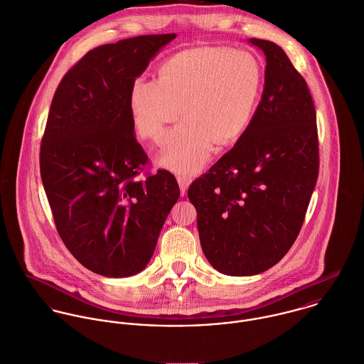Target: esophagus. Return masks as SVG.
I'll return each instance as SVG.
<instances>
[{"label": "esophagus", "instance_id": "esophagus-1", "mask_svg": "<svg viewBox=\"0 0 364 364\" xmlns=\"http://www.w3.org/2000/svg\"><path fill=\"white\" fill-rule=\"evenodd\" d=\"M177 181H178V186H180L181 194L184 196V194L187 193L188 186L191 184V177H190V176H186V174H178V176H177Z\"/></svg>", "mask_w": 364, "mask_h": 364}]
</instances>
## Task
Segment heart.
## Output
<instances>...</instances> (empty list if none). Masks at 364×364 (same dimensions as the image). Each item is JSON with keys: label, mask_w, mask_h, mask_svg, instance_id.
<instances>
[{"label": "heart", "mask_w": 364, "mask_h": 364, "mask_svg": "<svg viewBox=\"0 0 364 364\" xmlns=\"http://www.w3.org/2000/svg\"><path fill=\"white\" fill-rule=\"evenodd\" d=\"M262 88L257 59L245 50L201 46L173 55L159 80L138 77L129 101L136 132L160 144L180 112L159 161L176 171L194 173L211 156L214 144L240 136L253 117Z\"/></svg>", "instance_id": "1"}]
</instances>
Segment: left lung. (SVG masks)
Wrapping results in <instances>:
<instances>
[{
	"label": "left lung",
	"instance_id": "8db88e82",
	"mask_svg": "<svg viewBox=\"0 0 364 364\" xmlns=\"http://www.w3.org/2000/svg\"><path fill=\"white\" fill-rule=\"evenodd\" d=\"M249 42L266 56L262 101L236 145L187 193L204 255L228 276L263 273L286 256L319 173L316 112L306 81L279 45Z\"/></svg>",
	"mask_w": 364,
	"mask_h": 364
}]
</instances>
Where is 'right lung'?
<instances>
[{
    "instance_id": "obj_1",
    "label": "right lung",
    "mask_w": 364,
    "mask_h": 364,
    "mask_svg": "<svg viewBox=\"0 0 364 364\" xmlns=\"http://www.w3.org/2000/svg\"><path fill=\"white\" fill-rule=\"evenodd\" d=\"M176 33L98 46L65 74L41 145V177L56 229L74 257L105 277H129L150 262L180 197L167 170L149 163L135 138L132 82Z\"/></svg>"
}]
</instances>
